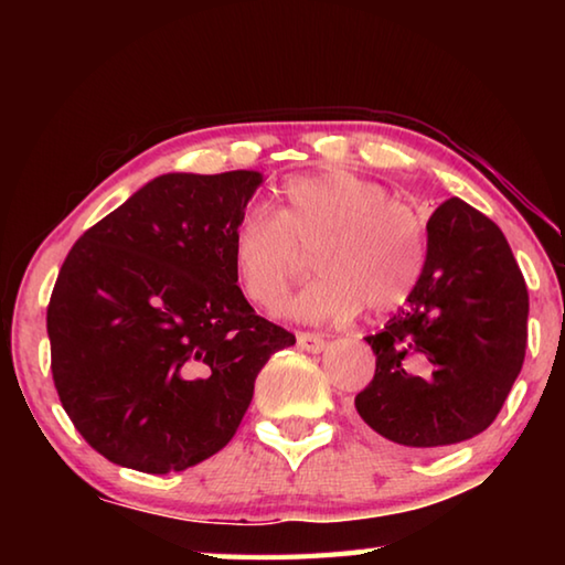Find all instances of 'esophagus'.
Returning a JSON list of instances; mask_svg holds the SVG:
<instances>
[{"instance_id": "34e87169", "label": "esophagus", "mask_w": 565, "mask_h": 565, "mask_svg": "<svg viewBox=\"0 0 565 565\" xmlns=\"http://www.w3.org/2000/svg\"><path fill=\"white\" fill-rule=\"evenodd\" d=\"M296 343H299V349L309 351V353H321L323 349H327V339H323L321 333H309V331L296 333Z\"/></svg>"}]
</instances>
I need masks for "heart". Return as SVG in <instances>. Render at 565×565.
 I'll list each match as a JSON object with an SVG mask.
<instances>
[{"label":"heart","mask_w":565,"mask_h":565,"mask_svg":"<svg viewBox=\"0 0 565 565\" xmlns=\"http://www.w3.org/2000/svg\"><path fill=\"white\" fill-rule=\"evenodd\" d=\"M313 248L319 271L281 303L296 321H347L363 309L386 313L416 291L426 266V228L388 191L343 169L291 177L279 191L276 216L246 212L234 228L232 259L246 299L269 309Z\"/></svg>","instance_id":"heart-1"}]
</instances>
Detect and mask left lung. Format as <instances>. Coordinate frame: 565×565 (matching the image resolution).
<instances>
[{
	"label": "left lung",
	"mask_w": 565,
	"mask_h": 565,
	"mask_svg": "<svg viewBox=\"0 0 565 565\" xmlns=\"http://www.w3.org/2000/svg\"><path fill=\"white\" fill-rule=\"evenodd\" d=\"M426 232L420 281L366 337L376 374L353 401L379 436L420 451L468 441L493 424L529 337V291L501 228L448 199Z\"/></svg>",
	"instance_id": "obj_1"
}]
</instances>
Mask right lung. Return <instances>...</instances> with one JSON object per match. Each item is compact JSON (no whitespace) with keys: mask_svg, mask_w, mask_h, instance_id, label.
<instances>
[{"mask_svg":"<svg viewBox=\"0 0 565 565\" xmlns=\"http://www.w3.org/2000/svg\"><path fill=\"white\" fill-rule=\"evenodd\" d=\"M262 181L161 174L66 254L46 309L52 376L111 463L169 473L222 451L264 363L296 343L236 286L234 228Z\"/></svg>","mask_w":565,"mask_h":565,"instance_id":"obj_1","label":"right lung"}]
</instances>
